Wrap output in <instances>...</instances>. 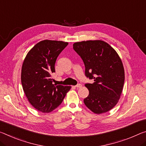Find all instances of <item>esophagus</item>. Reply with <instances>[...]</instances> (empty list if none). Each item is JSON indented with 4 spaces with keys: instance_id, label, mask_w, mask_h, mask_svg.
<instances>
[{
    "instance_id": "34e87169",
    "label": "esophagus",
    "mask_w": 146,
    "mask_h": 146,
    "mask_svg": "<svg viewBox=\"0 0 146 146\" xmlns=\"http://www.w3.org/2000/svg\"><path fill=\"white\" fill-rule=\"evenodd\" d=\"M75 88H81V87H82V84H78L77 85L75 86Z\"/></svg>"
}]
</instances>
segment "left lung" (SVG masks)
Masks as SVG:
<instances>
[{
	"instance_id": "8db88e82",
	"label": "left lung",
	"mask_w": 146,
	"mask_h": 146,
	"mask_svg": "<svg viewBox=\"0 0 146 146\" xmlns=\"http://www.w3.org/2000/svg\"><path fill=\"white\" fill-rule=\"evenodd\" d=\"M73 49L81 57L85 75L94 79L85 84L89 95L85 105L95 114L110 110L118 102L123 90L125 71L121 60L111 46L101 40H88L73 44Z\"/></svg>"
}]
</instances>
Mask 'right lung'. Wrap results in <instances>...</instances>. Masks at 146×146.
Segmentation results:
<instances>
[{
  "mask_svg": "<svg viewBox=\"0 0 146 146\" xmlns=\"http://www.w3.org/2000/svg\"><path fill=\"white\" fill-rule=\"evenodd\" d=\"M68 42L43 40L27 53L21 69L23 89L29 103L36 110L48 113L62 103L71 86L53 84L57 57Z\"/></svg>",
  "mask_w": 146,
  "mask_h": 146,
  "instance_id": "add662e5",
  "label": "right lung"
}]
</instances>
